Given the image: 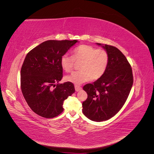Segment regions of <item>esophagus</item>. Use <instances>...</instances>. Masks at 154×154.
Here are the masks:
<instances>
[{
    "mask_svg": "<svg viewBox=\"0 0 154 154\" xmlns=\"http://www.w3.org/2000/svg\"><path fill=\"white\" fill-rule=\"evenodd\" d=\"M74 87H75V90L77 92L79 91H80L82 89V87H80V86H78V85H75V86H74Z\"/></svg>",
    "mask_w": 154,
    "mask_h": 154,
    "instance_id": "1",
    "label": "esophagus"
}]
</instances>
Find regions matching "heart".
<instances>
[{
	"label": "heart",
	"mask_w": 154,
	"mask_h": 154,
	"mask_svg": "<svg viewBox=\"0 0 154 154\" xmlns=\"http://www.w3.org/2000/svg\"><path fill=\"white\" fill-rule=\"evenodd\" d=\"M74 60L81 62L79 65L80 71H74L66 77L67 82L74 84L90 80H96L103 75L108 67L109 55L103 49H96L91 45H81L73 51L71 57L64 54L60 58V65L66 72H71L74 66Z\"/></svg>",
	"instance_id": "b5f03b06"
}]
</instances>
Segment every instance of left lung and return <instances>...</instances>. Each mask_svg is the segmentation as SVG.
<instances>
[{"mask_svg": "<svg viewBox=\"0 0 154 154\" xmlns=\"http://www.w3.org/2000/svg\"><path fill=\"white\" fill-rule=\"evenodd\" d=\"M102 45L109 55L104 74L83 89L87 98L83 102L82 112L87 118L100 122L112 118L127 101L133 85L132 67L125 56L114 46Z\"/></svg>", "mask_w": 154, "mask_h": 154, "instance_id": "8db88e82", "label": "left lung"}]
</instances>
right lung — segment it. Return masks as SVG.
I'll return each instance as SVG.
<instances>
[{
    "mask_svg": "<svg viewBox=\"0 0 154 154\" xmlns=\"http://www.w3.org/2000/svg\"><path fill=\"white\" fill-rule=\"evenodd\" d=\"M77 40H47L27 54L20 71V87L27 105L45 118L61 114L63 101L75 92L71 82L58 83L63 77L60 58Z\"/></svg>",
    "mask_w": 154,
    "mask_h": 154,
    "instance_id": "add662e5",
    "label": "right lung"
}]
</instances>
